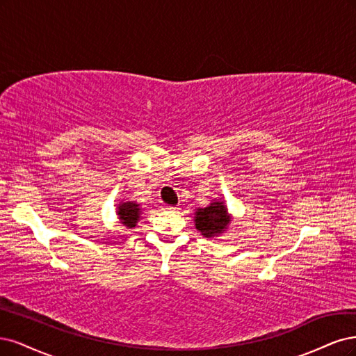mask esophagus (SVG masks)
Returning <instances> with one entry per match:
<instances>
[{
  "label": "esophagus",
  "mask_w": 356,
  "mask_h": 356,
  "mask_svg": "<svg viewBox=\"0 0 356 356\" xmlns=\"http://www.w3.org/2000/svg\"><path fill=\"white\" fill-rule=\"evenodd\" d=\"M163 210H165V211H176L177 207H173V205H164Z\"/></svg>",
  "instance_id": "1"
}]
</instances>
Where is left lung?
<instances>
[{
	"mask_svg": "<svg viewBox=\"0 0 356 356\" xmlns=\"http://www.w3.org/2000/svg\"><path fill=\"white\" fill-rule=\"evenodd\" d=\"M193 223L202 236L211 239L227 231L232 223V214L227 211L226 202L222 198L213 200L209 207L197 209Z\"/></svg>",
	"mask_w": 356,
	"mask_h": 356,
	"instance_id": "8db88e82",
	"label": "left lung"
}]
</instances>
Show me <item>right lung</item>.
I'll list each match as a JSON object with an SVG mask.
<instances>
[{
    "mask_svg": "<svg viewBox=\"0 0 356 356\" xmlns=\"http://www.w3.org/2000/svg\"><path fill=\"white\" fill-rule=\"evenodd\" d=\"M117 216L122 226L127 229L136 227L142 219V207L136 201H121L117 205Z\"/></svg>",
    "mask_w": 356,
    "mask_h": 356,
    "instance_id": "right-lung-1",
    "label": "right lung"
}]
</instances>
